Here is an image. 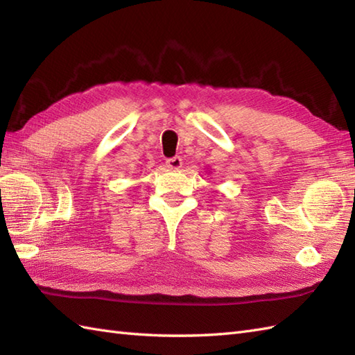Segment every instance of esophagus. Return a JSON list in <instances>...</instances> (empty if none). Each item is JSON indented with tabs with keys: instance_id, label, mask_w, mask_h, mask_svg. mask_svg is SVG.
<instances>
[{
	"instance_id": "1",
	"label": "esophagus",
	"mask_w": 355,
	"mask_h": 355,
	"mask_svg": "<svg viewBox=\"0 0 355 355\" xmlns=\"http://www.w3.org/2000/svg\"><path fill=\"white\" fill-rule=\"evenodd\" d=\"M181 164H183V160H181V157H178V155L177 157L166 160V168L171 171H178L181 168Z\"/></svg>"
}]
</instances>
